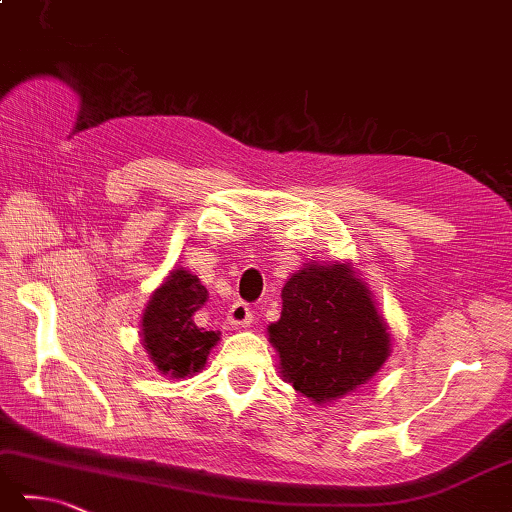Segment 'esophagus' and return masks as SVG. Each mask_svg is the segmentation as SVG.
Here are the masks:
<instances>
[{
	"label": "esophagus",
	"instance_id": "obj_1",
	"mask_svg": "<svg viewBox=\"0 0 512 512\" xmlns=\"http://www.w3.org/2000/svg\"><path fill=\"white\" fill-rule=\"evenodd\" d=\"M227 321H229L231 327H249V325H252V321H254L252 307H249L243 301L234 303V305H231V310H229Z\"/></svg>",
	"mask_w": 512,
	"mask_h": 512
}]
</instances>
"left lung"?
I'll use <instances>...</instances> for the list:
<instances>
[{
  "instance_id": "8db88e82",
  "label": "left lung",
  "mask_w": 512,
  "mask_h": 512,
  "mask_svg": "<svg viewBox=\"0 0 512 512\" xmlns=\"http://www.w3.org/2000/svg\"><path fill=\"white\" fill-rule=\"evenodd\" d=\"M283 379L316 403L341 399L379 372L390 334L350 265H307L283 287V312L267 327Z\"/></svg>"
}]
</instances>
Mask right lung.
<instances>
[{
	"label": "right lung",
	"mask_w": 512,
	"mask_h": 512,
	"mask_svg": "<svg viewBox=\"0 0 512 512\" xmlns=\"http://www.w3.org/2000/svg\"><path fill=\"white\" fill-rule=\"evenodd\" d=\"M207 289L198 276L176 269L151 296L142 316V345L160 374L185 379L200 372L220 332H205L194 316L207 303Z\"/></svg>",
	"instance_id": "right-lung-1"
}]
</instances>
